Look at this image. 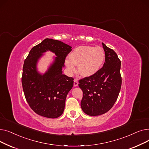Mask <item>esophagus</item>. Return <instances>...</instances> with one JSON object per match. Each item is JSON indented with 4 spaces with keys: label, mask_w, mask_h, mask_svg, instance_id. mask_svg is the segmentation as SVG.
Masks as SVG:
<instances>
[{
    "label": "esophagus",
    "mask_w": 149,
    "mask_h": 149,
    "mask_svg": "<svg viewBox=\"0 0 149 149\" xmlns=\"http://www.w3.org/2000/svg\"><path fill=\"white\" fill-rule=\"evenodd\" d=\"M78 85H79V82H78V81L77 80H74V86L76 87V86H77Z\"/></svg>",
    "instance_id": "34e87169"
}]
</instances>
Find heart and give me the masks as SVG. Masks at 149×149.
<instances>
[{
	"label": "heart",
	"instance_id": "obj_1",
	"mask_svg": "<svg viewBox=\"0 0 149 149\" xmlns=\"http://www.w3.org/2000/svg\"><path fill=\"white\" fill-rule=\"evenodd\" d=\"M69 60L65 65L70 73L75 71L74 64L78 66V72L83 77L88 78L96 74L102 67L105 59V52L100 46H80L69 55Z\"/></svg>",
	"mask_w": 149,
	"mask_h": 149
}]
</instances>
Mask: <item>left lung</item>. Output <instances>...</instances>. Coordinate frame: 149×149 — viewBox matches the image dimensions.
<instances>
[{
    "instance_id": "1",
    "label": "left lung",
    "mask_w": 149,
    "mask_h": 149,
    "mask_svg": "<svg viewBox=\"0 0 149 149\" xmlns=\"http://www.w3.org/2000/svg\"><path fill=\"white\" fill-rule=\"evenodd\" d=\"M102 45L105 52L103 68L94 75L80 80L79 84L83 92L81 107L89 116L101 115L110 110L121 86V61L113 49Z\"/></svg>"
}]
</instances>
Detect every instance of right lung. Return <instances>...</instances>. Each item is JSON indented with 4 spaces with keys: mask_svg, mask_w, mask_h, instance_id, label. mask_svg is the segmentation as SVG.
Returning a JSON list of instances; mask_svg holds the SVG:
<instances>
[{
    "mask_svg": "<svg viewBox=\"0 0 149 149\" xmlns=\"http://www.w3.org/2000/svg\"><path fill=\"white\" fill-rule=\"evenodd\" d=\"M72 47L59 40L45 38L34 46L25 60L22 83L30 107L38 115L56 118L63 113L68 92L73 87L74 79L63 74L65 60ZM51 51L56 57L44 74L37 69L43 53Z\"/></svg>",
    "mask_w": 149,
    "mask_h": 149,
    "instance_id": "add662e5",
    "label": "right lung"
}]
</instances>
